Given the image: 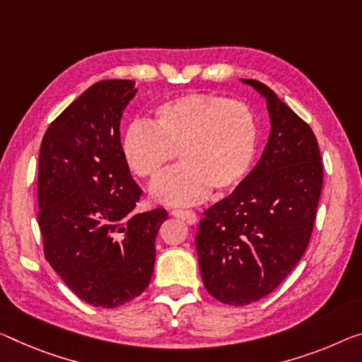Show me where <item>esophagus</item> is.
<instances>
[{"mask_svg": "<svg viewBox=\"0 0 362 362\" xmlns=\"http://www.w3.org/2000/svg\"><path fill=\"white\" fill-rule=\"evenodd\" d=\"M170 214L176 216V218H181L182 221H186V223H189V225H194L197 221L196 212H194V210H189V209H173Z\"/></svg>", "mask_w": 362, "mask_h": 362, "instance_id": "1", "label": "esophagus"}]
</instances>
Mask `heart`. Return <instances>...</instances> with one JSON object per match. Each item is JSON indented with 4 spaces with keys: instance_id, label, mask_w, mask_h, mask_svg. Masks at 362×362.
Masks as SVG:
<instances>
[{
    "instance_id": "b5f03b06",
    "label": "heart",
    "mask_w": 362,
    "mask_h": 362,
    "mask_svg": "<svg viewBox=\"0 0 362 362\" xmlns=\"http://www.w3.org/2000/svg\"><path fill=\"white\" fill-rule=\"evenodd\" d=\"M259 129L247 105L187 93L158 103L152 124L134 119L121 132V157L132 175L155 180L171 160H181L150 189L162 204H194L210 189L223 194L246 180L257 153Z\"/></svg>"
}]
</instances>
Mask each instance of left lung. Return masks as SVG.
Returning a JSON list of instances; mask_svg holds the SVG:
<instances>
[{
  "mask_svg": "<svg viewBox=\"0 0 362 362\" xmlns=\"http://www.w3.org/2000/svg\"><path fill=\"white\" fill-rule=\"evenodd\" d=\"M239 81L265 98L269 141L246 180L205 210L196 238L204 286L230 305L259 301L290 275L313 235L322 191L313 129L262 82Z\"/></svg>",
  "mask_w": 362,
  "mask_h": 362,
  "instance_id": "left-lung-1",
  "label": "left lung"
}]
</instances>
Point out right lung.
<instances>
[{
  "instance_id": "1",
  "label": "right lung",
  "mask_w": 362,
  "mask_h": 362,
  "mask_svg": "<svg viewBox=\"0 0 362 362\" xmlns=\"http://www.w3.org/2000/svg\"><path fill=\"white\" fill-rule=\"evenodd\" d=\"M134 81L93 84L45 132L38 158V225L45 257L87 304L113 309L148 286L165 209L136 214L141 189L119 150Z\"/></svg>"
}]
</instances>
